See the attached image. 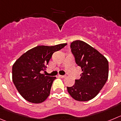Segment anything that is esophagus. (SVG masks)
Returning <instances> with one entry per match:
<instances>
[{"instance_id":"obj_1","label":"esophagus","mask_w":121,"mask_h":121,"mask_svg":"<svg viewBox=\"0 0 121 121\" xmlns=\"http://www.w3.org/2000/svg\"><path fill=\"white\" fill-rule=\"evenodd\" d=\"M58 77L61 78H64L66 77V76L65 75H58Z\"/></svg>"}]
</instances>
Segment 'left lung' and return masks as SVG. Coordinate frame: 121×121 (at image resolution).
Instances as JSON below:
<instances>
[{
    "mask_svg": "<svg viewBox=\"0 0 121 121\" xmlns=\"http://www.w3.org/2000/svg\"><path fill=\"white\" fill-rule=\"evenodd\" d=\"M70 48L82 73L81 78L75 80L74 85L67 86V91L75 100L89 101L96 96L106 82L109 63L101 53L82 40L73 41Z\"/></svg>",
    "mask_w": 121,
    "mask_h": 121,
    "instance_id": "left-lung-1",
    "label": "left lung"
}]
</instances>
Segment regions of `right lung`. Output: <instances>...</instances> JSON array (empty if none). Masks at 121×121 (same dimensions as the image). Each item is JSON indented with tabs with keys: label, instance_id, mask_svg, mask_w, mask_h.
Masks as SVG:
<instances>
[{
	"label": "right lung",
	"instance_id": "obj_1",
	"mask_svg": "<svg viewBox=\"0 0 121 121\" xmlns=\"http://www.w3.org/2000/svg\"><path fill=\"white\" fill-rule=\"evenodd\" d=\"M67 43L55 46H37L15 62L12 66V81L21 96L33 103H40L49 95L56 77L42 73L47 68L53 53L64 48Z\"/></svg>",
	"mask_w": 121,
	"mask_h": 121
}]
</instances>
